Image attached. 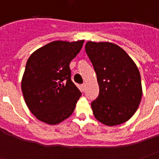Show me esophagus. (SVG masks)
Here are the masks:
<instances>
[{"mask_svg":"<svg viewBox=\"0 0 159 159\" xmlns=\"http://www.w3.org/2000/svg\"><path fill=\"white\" fill-rule=\"evenodd\" d=\"M82 90H83V92H84V91H85V90H86V88H87V84L86 83H83V84H82Z\"/></svg>","mask_w":159,"mask_h":159,"instance_id":"1","label":"esophagus"}]
</instances>
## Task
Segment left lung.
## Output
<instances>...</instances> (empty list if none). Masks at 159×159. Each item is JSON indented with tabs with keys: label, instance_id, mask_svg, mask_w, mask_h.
<instances>
[{
	"label": "left lung",
	"instance_id": "1",
	"mask_svg": "<svg viewBox=\"0 0 159 159\" xmlns=\"http://www.w3.org/2000/svg\"><path fill=\"white\" fill-rule=\"evenodd\" d=\"M85 51L96 73L99 96L91 103L94 117L116 126L132 117L142 97L138 67L122 48L107 42H88Z\"/></svg>",
	"mask_w": 159,
	"mask_h": 159
}]
</instances>
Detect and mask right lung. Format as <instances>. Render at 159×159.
Wrapping results in <instances>:
<instances>
[{
  "label": "right lung",
  "mask_w": 159,
  "mask_h": 159,
  "mask_svg": "<svg viewBox=\"0 0 159 159\" xmlns=\"http://www.w3.org/2000/svg\"><path fill=\"white\" fill-rule=\"evenodd\" d=\"M83 42L54 41L36 50L27 60L23 95L30 112L43 123L58 124L75 110L82 93L70 79V63Z\"/></svg>",
  "instance_id": "add662e5"
}]
</instances>
